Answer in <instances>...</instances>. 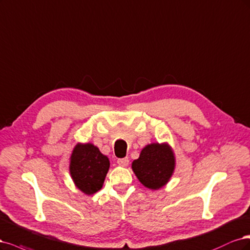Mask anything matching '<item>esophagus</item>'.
<instances>
[{
  "instance_id": "obj_1",
  "label": "esophagus",
  "mask_w": 250,
  "mask_h": 250,
  "mask_svg": "<svg viewBox=\"0 0 250 250\" xmlns=\"http://www.w3.org/2000/svg\"><path fill=\"white\" fill-rule=\"evenodd\" d=\"M117 163L120 166L126 167L128 165V163H130V160H128V158H122V159H118L117 160Z\"/></svg>"
}]
</instances>
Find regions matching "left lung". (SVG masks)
I'll return each mask as SVG.
<instances>
[{"mask_svg":"<svg viewBox=\"0 0 250 250\" xmlns=\"http://www.w3.org/2000/svg\"><path fill=\"white\" fill-rule=\"evenodd\" d=\"M132 168L141 184L156 190L163 187L172 175L174 157L167 144L152 143L142 149Z\"/></svg>","mask_w":250,"mask_h":250,"instance_id":"1","label":"left lung"}]
</instances>
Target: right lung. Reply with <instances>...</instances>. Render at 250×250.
Returning <instances> with one entry per match:
<instances>
[{
  "mask_svg": "<svg viewBox=\"0 0 250 250\" xmlns=\"http://www.w3.org/2000/svg\"><path fill=\"white\" fill-rule=\"evenodd\" d=\"M109 159L90 143L78 144L70 158V174L76 186L91 195L102 189L109 170Z\"/></svg>",
  "mask_w": 250,
  "mask_h": 250,
  "instance_id": "obj_1",
  "label": "right lung"
}]
</instances>
